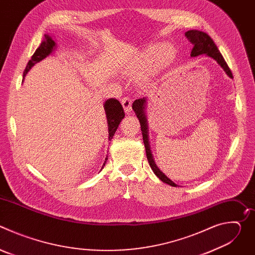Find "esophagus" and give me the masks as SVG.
<instances>
[{"instance_id":"esophagus-1","label":"esophagus","mask_w":255,"mask_h":255,"mask_svg":"<svg viewBox=\"0 0 255 255\" xmlns=\"http://www.w3.org/2000/svg\"><path fill=\"white\" fill-rule=\"evenodd\" d=\"M121 103L125 112L129 113L132 109V99L130 97H124L121 99Z\"/></svg>"}]
</instances>
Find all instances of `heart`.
<instances>
[{"label":"heart","instance_id":"heart-1","mask_svg":"<svg viewBox=\"0 0 255 255\" xmlns=\"http://www.w3.org/2000/svg\"><path fill=\"white\" fill-rule=\"evenodd\" d=\"M174 54V48L171 45H163L159 47L158 52L154 47L148 48L146 51L143 52L139 57L135 58L124 70L125 74L129 77H136L144 69H146L151 63L157 60L161 62L164 60L170 59ZM158 56L156 57V55Z\"/></svg>","mask_w":255,"mask_h":255}]
</instances>
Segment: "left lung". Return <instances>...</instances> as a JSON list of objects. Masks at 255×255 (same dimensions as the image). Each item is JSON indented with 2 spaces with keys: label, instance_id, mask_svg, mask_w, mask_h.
Listing matches in <instances>:
<instances>
[{
  "label": "left lung",
  "instance_id": "1",
  "mask_svg": "<svg viewBox=\"0 0 255 255\" xmlns=\"http://www.w3.org/2000/svg\"><path fill=\"white\" fill-rule=\"evenodd\" d=\"M186 36L187 38L189 39V41L194 45L192 52H191V56L192 57H196L198 55L201 54H207L208 56L214 58L218 63L221 65V67L225 70L226 74L233 79V75L231 72V69L229 68L228 64L226 63L224 57L222 56V54L220 53L219 49H218L217 45L214 43L213 39L210 37V36L202 31L199 30H189L188 32H186ZM145 104H146V99L142 98V99H138L135 100L132 106V109L134 110L137 118L139 119L140 122V126H141V131H142V136H143V142H144V146H145V150H146V156L149 162L150 167L152 168L153 172L155 173V175L161 179L163 183L171 186V187H176V184H174L172 180H170L155 164L152 154H151V150H150V146H149V140H148V129H147V120H146V116H145Z\"/></svg>",
  "mask_w": 255,
  "mask_h": 255
}]
</instances>
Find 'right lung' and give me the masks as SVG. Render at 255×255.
Here are the masks:
<instances>
[{
    "mask_svg": "<svg viewBox=\"0 0 255 255\" xmlns=\"http://www.w3.org/2000/svg\"><path fill=\"white\" fill-rule=\"evenodd\" d=\"M55 47V42L52 40V38L48 35H45V38L40 44V46L36 49L34 54L32 55L31 59L28 61V64L24 70L23 77L25 78L27 72L30 70V68L35 64L39 62L40 60L44 59L46 56H48L54 49ZM23 78V80H24ZM105 111H106V116H107V121H108V130H109V141H111L116 130L118 129V126L122 119L125 117V113L123 110V107L120 104V102L116 99H109L105 102L104 105ZM108 157H106L104 166L107 162Z\"/></svg>",
    "mask_w": 255,
    "mask_h": 255,
    "instance_id": "1",
    "label": "right lung"
}]
</instances>
